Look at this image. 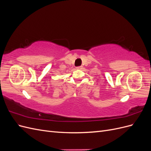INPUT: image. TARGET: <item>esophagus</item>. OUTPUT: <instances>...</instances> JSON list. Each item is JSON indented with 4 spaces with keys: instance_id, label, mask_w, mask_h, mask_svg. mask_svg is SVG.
I'll return each mask as SVG.
<instances>
[{
    "instance_id": "34e87169",
    "label": "esophagus",
    "mask_w": 151,
    "mask_h": 151,
    "mask_svg": "<svg viewBox=\"0 0 151 151\" xmlns=\"http://www.w3.org/2000/svg\"><path fill=\"white\" fill-rule=\"evenodd\" d=\"M76 68H77V70H81L82 68H83V67H82V66H79V67H77Z\"/></svg>"
}]
</instances>
